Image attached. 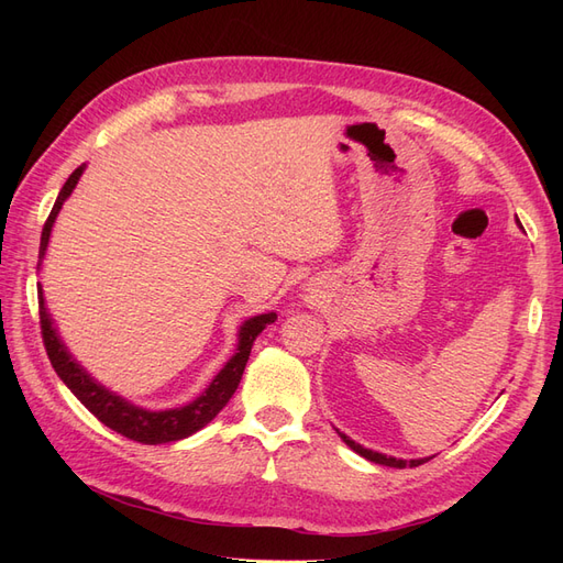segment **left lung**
Returning <instances> with one entry per match:
<instances>
[{
  "instance_id": "obj_1",
  "label": "left lung",
  "mask_w": 563,
  "mask_h": 563,
  "mask_svg": "<svg viewBox=\"0 0 563 563\" xmlns=\"http://www.w3.org/2000/svg\"><path fill=\"white\" fill-rule=\"evenodd\" d=\"M340 434V439L345 441V444L354 451V453H360L362 457H366V460H371V463H378V465H385V467H418V465H422V463H428L430 457H418V460H399V457H391V455H383V453H378V451H371V449H364V446H360L356 444V441H352L350 437H345L343 432H338ZM434 457V455H432Z\"/></svg>"
}]
</instances>
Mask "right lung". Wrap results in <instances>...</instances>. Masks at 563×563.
Here are the masks:
<instances>
[{
	"instance_id": "obj_1",
	"label": "right lung",
	"mask_w": 563,
	"mask_h": 563,
	"mask_svg": "<svg viewBox=\"0 0 563 563\" xmlns=\"http://www.w3.org/2000/svg\"><path fill=\"white\" fill-rule=\"evenodd\" d=\"M81 174H84V166L75 168L73 176L65 180L63 190L58 192V199L54 203V209H51L46 223H44V230H42L40 258H44L51 228H54V223H56V216L63 207V201L73 195ZM37 294H40L42 340H44V347L48 354V362L58 373V378L67 387H70L73 395L84 406H87L100 422L108 424V428L114 430L117 434L139 441V444H166V441H178V439L195 434L197 430L203 428V424L211 422L220 411H223V406L234 395L236 385H240L251 347H253V340L258 338V333L267 327V323L277 319L275 312L246 319L240 329V345H236V352L232 354V360L223 368H220V373L211 380V385L203 389L195 401H190L187 406H180V408H168V411H147V408L133 406L126 399L117 397L114 391H110L108 387L96 383L89 373L77 364V360H73V354L67 352V347L60 343V338L54 329V319H51V314L46 312L42 286L37 288Z\"/></svg>"
}]
</instances>
